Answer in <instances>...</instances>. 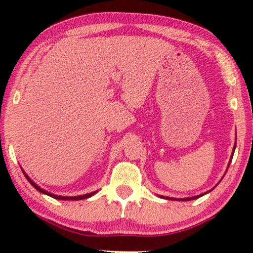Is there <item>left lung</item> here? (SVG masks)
I'll use <instances>...</instances> for the list:
<instances>
[{
	"label": "left lung",
	"instance_id": "left-lung-1",
	"mask_svg": "<svg viewBox=\"0 0 253 253\" xmlns=\"http://www.w3.org/2000/svg\"><path fill=\"white\" fill-rule=\"evenodd\" d=\"M235 148H236V144H235V146H234V151H233V154H231V158H230V161H229V165H230V162H231V159H233V155H234V152H235ZM229 165H228V167H229ZM211 191V190H210ZM209 191V192H210ZM209 192H205V193H203V195H199V196H195V197H190V198H183V199H176V198H170V197H164V196H161L162 198H166V199H174V200H183V202H186V200H192V199H197V198H199V197H202V196H204V195H206V193H209Z\"/></svg>",
	"mask_w": 253,
	"mask_h": 253
}]
</instances>
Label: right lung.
Segmentation results:
<instances>
[{
	"instance_id": "1",
	"label": "right lung",
	"mask_w": 253,
	"mask_h": 253,
	"mask_svg": "<svg viewBox=\"0 0 253 253\" xmlns=\"http://www.w3.org/2000/svg\"><path fill=\"white\" fill-rule=\"evenodd\" d=\"M23 172H24V175H25V177H26V179L27 181H29L31 184H32V186L33 188H36L38 191L39 192H41V193H43V195H47V196H50V197H53V198H55V199H60V200H82V199H86V198H89V197H92L93 195H94L95 192H91V193H86V195H83V196H76V197H64V196H56V195H53V193H50V192H48V191H46V190H43V189H41L39 185H37L36 183H34L32 179H31L29 176H27L26 174H25V171L23 170Z\"/></svg>"
}]
</instances>
